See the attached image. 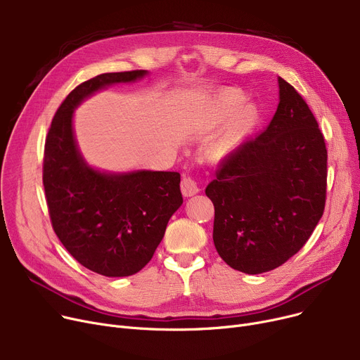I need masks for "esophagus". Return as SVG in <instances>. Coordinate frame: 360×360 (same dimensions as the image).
Masks as SVG:
<instances>
[{"label": "esophagus", "mask_w": 360, "mask_h": 360, "mask_svg": "<svg viewBox=\"0 0 360 360\" xmlns=\"http://www.w3.org/2000/svg\"><path fill=\"white\" fill-rule=\"evenodd\" d=\"M181 191L185 197H191V195H195L200 191V188H198L197 181L194 178L184 176V179L181 182Z\"/></svg>", "instance_id": "obj_1"}]
</instances>
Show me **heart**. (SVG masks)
Returning <instances> with one entry per match:
<instances>
[{"instance_id": "1", "label": "heart", "mask_w": 360, "mask_h": 360, "mask_svg": "<svg viewBox=\"0 0 360 360\" xmlns=\"http://www.w3.org/2000/svg\"><path fill=\"white\" fill-rule=\"evenodd\" d=\"M245 102V94L240 90H226L205 108L200 117V128L202 131H212L229 120L223 134L212 144L210 156L214 160H220L228 156L239 141L250 136L259 122V112L257 106Z\"/></svg>"}]
</instances>
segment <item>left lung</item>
<instances>
[{
    "label": "left lung",
    "mask_w": 360,
    "mask_h": 360,
    "mask_svg": "<svg viewBox=\"0 0 360 360\" xmlns=\"http://www.w3.org/2000/svg\"><path fill=\"white\" fill-rule=\"evenodd\" d=\"M280 102L264 132L226 156L205 195L213 240L232 269L280 267L309 239L327 198V147L304 98L278 77Z\"/></svg>",
    "instance_id": "8db88e82"
}]
</instances>
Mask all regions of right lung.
I'll return each instance as SVG.
<instances>
[{"label":"right lung","instance_id":"add662e5","mask_svg":"<svg viewBox=\"0 0 360 360\" xmlns=\"http://www.w3.org/2000/svg\"><path fill=\"white\" fill-rule=\"evenodd\" d=\"M146 74L105 72L79 84L55 112L45 143L42 179L53 232L82 266L106 277L136 274L153 257L182 204L181 175L91 169L75 144L72 112L94 91Z\"/></svg>","mask_w":360,"mask_h":360}]
</instances>
